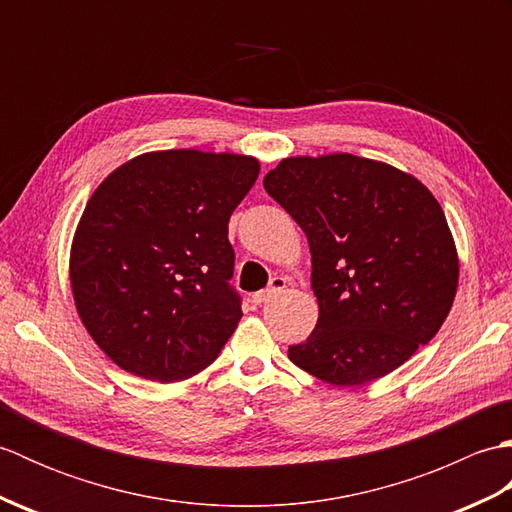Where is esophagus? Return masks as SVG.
<instances>
[{
	"label": "esophagus",
	"mask_w": 512,
	"mask_h": 512,
	"mask_svg": "<svg viewBox=\"0 0 512 512\" xmlns=\"http://www.w3.org/2000/svg\"><path fill=\"white\" fill-rule=\"evenodd\" d=\"M286 288V279L284 277H273L270 279V286L266 288V290H259V292H255L253 295V303L255 306H262V303H266V301H270L273 297H277L281 290Z\"/></svg>",
	"instance_id": "esophagus-1"
}]
</instances>
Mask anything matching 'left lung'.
Masks as SVG:
<instances>
[{
  "instance_id": "obj_1",
  "label": "left lung",
  "mask_w": 512,
  "mask_h": 512,
  "mask_svg": "<svg viewBox=\"0 0 512 512\" xmlns=\"http://www.w3.org/2000/svg\"><path fill=\"white\" fill-rule=\"evenodd\" d=\"M264 189L308 237L319 321L288 347L303 372L365 385L394 372L447 319L458 253L447 217L409 173L352 154L286 158Z\"/></svg>"
}]
</instances>
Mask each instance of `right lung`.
I'll list each match as a JSON object with an SVG mask.
<instances>
[{
	"mask_svg": "<svg viewBox=\"0 0 512 512\" xmlns=\"http://www.w3.org/2000/svg\"><path fill=\"white\" fill-rule=\"evenodd\" d=\"M259 162L169 149L110 173L70 253L79 317L125 372L176 383L209 367L242 319L228 220Z\"/></svg>",
	"mask_w": 512,
	"mask_h": 512,
	"instance_id": "1",
	"label": "right lung"
}]
</instances>
